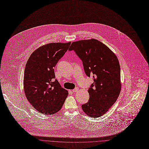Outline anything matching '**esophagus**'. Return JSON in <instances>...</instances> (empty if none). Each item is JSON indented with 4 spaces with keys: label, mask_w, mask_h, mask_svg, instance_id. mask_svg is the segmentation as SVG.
Masks as SVG:
<instances>
[{
    "label": "esophagus",
    "mask_w": 149,
    "mask_h": 149,
    "mask_svg": "<svg viewBox=\"0 0 149 149\" xmlns=\"http://www.w3.org/2000/svg\"><path fill=\"white\" fill-rule=\"evenodd\" d=\"M78 91H79V88H78V87H76V88H74V89H73L72 92H73V93H75V92H77Z\"/></svg>",
    "instance_id": "1"
}]
</instances>
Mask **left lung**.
Listing matches in <instances>:
<instances>
[{
    "instance_id": "8db88e82",
    "label": "left lung",
    "mask_w": 149,
    "mask_h": 149,
    "mask_svg": "<svg viewBox=\"0 0 149 149\" xmlns=\"http://www.w3.org/2000/svg\"><path fill=\"white\" fill-rule=\"evenodd\" d=\"M69 50L75 52L83 62L86 74L93 76L94 81L88 90L90 98L81 108L88 116L100 117L113 106L120 93L118 58L106 45L95 39L74 42Z\"/></svg>"
}]
</instances>
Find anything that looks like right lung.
Instances as JSON below:
<instances>
[{"label": "right lung", "instance_id": "1", "mask_svg": "<svg viewBox=\"0 0 149 149\" xmlns=\"http://www.w3.org/2000/svg\"><path fill=\"white\" fill-rule=\"evenodd\" d=\"M70 44L51 43L42 46L32 53L26 63L23 79L25 96L41 113H56L68 97V91L54 79V68Z\"/></svg>", "mask_w": 149, "mask_h": 149}]
</instances>
